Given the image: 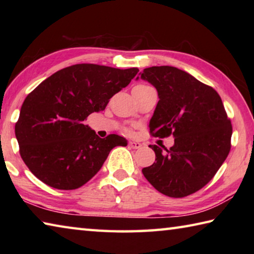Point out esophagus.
<instances>
[{
	"mask_svg": "<svg viewBox=\"0 0 254 254\" xmlns=\"http://www.w3.org/2000/svg\"><path fill=\"white\" fill-rule=\"evenodd\" d=\"M128 145H130V147L133 149H139L142 147V144H141L140 142H137V141H130V142H128Z\"/></svg>",
	"mask_w": 254,
	"mask_h": 254,
	"instance_id": "obj_1",
	"label": "esophagus"
}]
</instances>
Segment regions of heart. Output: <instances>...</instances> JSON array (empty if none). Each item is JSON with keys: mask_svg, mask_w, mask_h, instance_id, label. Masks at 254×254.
<instances>
[{"mask_svg": "<svg viewBox=\"0 0 254 254\" xmlns=\"http://www.w3.org/2000/svg\"><path fill=\"white\" fill-rule=\"evenodd\" d=\"M137 86H145V85H137Z\"/></svg>", "mask_w": 254, "mask_h": 254, "instance_id": "obj_1", "label": "heart"}]
</instances>
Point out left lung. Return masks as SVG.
<instances>
[{
  "instance_id": "1",
  "label": "left lung",
  "mask_w": 254,
  "mask_h": 254,
  "mask_svg": "<svg viewBox=\"0 0 254 254\" xmlns=\"http://www.w3.org/2000/svg\"><path fill=\"white\" fill-rule=\"evenodd\" d=\"M140 74L159 96L150 133L175 137L169 150L163 147L166 151L150 145L156 162L142 169L144 177L166 196L194 194L214 177L231 150L232 124L221 97L213 87L176 67L153 66Z\"/></svg>"
}]
</instances>
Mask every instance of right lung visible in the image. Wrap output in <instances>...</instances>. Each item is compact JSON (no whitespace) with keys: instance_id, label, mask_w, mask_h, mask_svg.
<instances>
[{"instance_id":"right-lung-1","label":"right lung","mask_w":254,"mask_h":254,"mask_svg":"<svg viewBox=\"0 0 254 254\" xmlns=\"http://www.w3.org/2000/svg\"><path fill=\"white\" fill-rule=\"evenodd\" d=\"M137 71L77 64L38 85L25 97L15 123L21 158L30 171L63 190L79 188L92 179L111 150L127 142L118 134L101 139L84 121L105 110L110 98L127 87Z\"/></svg>"}]
</instances>
